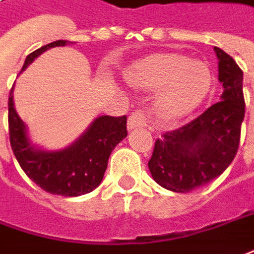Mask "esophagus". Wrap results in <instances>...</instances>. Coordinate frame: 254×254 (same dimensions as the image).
<instances>
[{"mask_svg":"<svg viewBox=\"0 0 254 254\" xmlns=\"http://www.w3.org/2000/svg\"><path fill=\"white\" fill-rule=\"evenodd\" d=\"M145 117L142 112H132L128 117V123H127V128L128 130H135V128H141V127H145Z\"/></svg>","mask_w":254,"mask_h":254,"instance_id":"1","label":"esophagus"}]
</instances>
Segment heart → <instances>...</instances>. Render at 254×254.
<instances>
[{
	"label": "heart",
	"instance_id": "obj_1",
	"mask_svg": "<svg viewBox=\"0 0 254 254\" xmlns=\"http://www.w3.org/2000/svg\"><path fill=\"white\" fill-rule=\"evenodd\" d=\"M126 81L141 90L159 88L153 110L163 123L188 117L207 97L211 87L209 67L180 54H157L131 64Z\"/></svg>",
	"mask_w": 254,
	"mask_h": 254
}]
</instances>
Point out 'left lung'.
Wrapping results in <instances>:
<instances>
[{
	"label": "left lung",
	"mask_w": 254,
	"mask_h": 254,
	"mask_svg": "<svg viewBox=\"0 0 254 254\" xmlns=\"http://www.w3.org/2000/svg\"><path fill=\"white\" fill-rule=\"evenodd\" d=\"M218 81L220 102L211 105L190 123L157 138L148 162L152 178L166 190L187 193L217 178L237 155L245 117L244 71L221 48Z\"/></svg>",
	"instance_id": "obj_1"
}]
</instances>
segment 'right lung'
I'll return each mask as SVG.
<instances>
[{"label": "right lung", "instance_id": "right-lung-1", "mask_svg": "<svg viewBox=\"0 0 254 254\" xmlns=\"http://www.w3.org/2000/svg\"><path fill=\"white\" fill-rule=\"evenodd\" d=\"M69 41L58 40L27 55L20 73L43 52L64 47ZM9 139L13 155L31 181L61 196H80L102 183L112 150L127 137V117L99 116L76 141L64 149L47 150L31 142L27 126L13 104V88L8 101Z\"/></svg>", "mask_w": 254, "mask_h": 254}]
</instances>
